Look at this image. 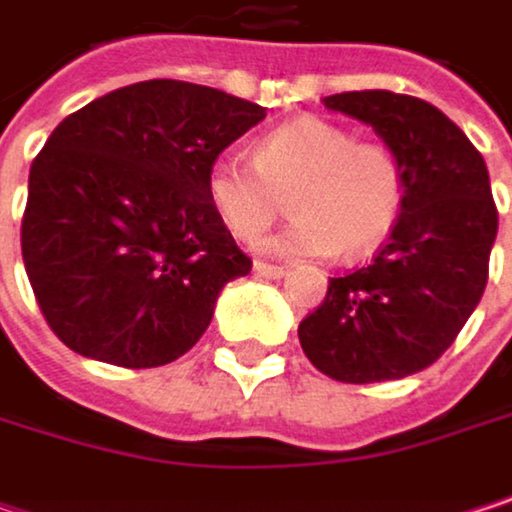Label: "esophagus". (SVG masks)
Wrapping results in <instances>:
<instances>
[{"label": "esophagus", "instance_id": "34e87169", "mask_svg": "<svg viewBox=\"0 0 512 512\" xmlns=\"http://www.w3.org/2000/svg\"><path fill=\"white\" fill-rule=\"evenodd\" d=\"M255 272L257 275H263V278H281L287 269L284 266H278V263H266V260H255Z\"/></svg>", "mask_w": 512, "mask_h": 512}]
</instances>
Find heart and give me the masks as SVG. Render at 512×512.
<instances>
[{
	"label": "heart",
	"instance_id": "heart-1",
	"mask_svg": "<svg viewBox=\"0 0 512 512\" xmlns=\"http://www.w3.org/2000/svg\"><path fill=\"white\" fill-rule=\"evenodd\" d=\"M290 193L296 213L260 249L272 255H370L397 228L409 174L385 142H356V133L305 115L255 142V156H219L207 171V201L237 240L255 243Z\"/></svg>",
	"mask_w": 512,
	"mask_h": 512
}]
</instances>
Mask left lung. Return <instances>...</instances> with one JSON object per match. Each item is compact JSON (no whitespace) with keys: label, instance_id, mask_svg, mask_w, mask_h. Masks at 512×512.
Returning <instances> with one entry per match:
<instances>
[{"label":"left lung","instance_id":"obj_1","mask_svg":"<svg viewBox=\"0 0 512 512\" xmlns=\"http://www.w3.org/2000/svg\"><path fill=\"white\" fill-rule=\"evenodd\" d=\"M329 109L370 124L406 162L409 195L388 243L329 278L299 323L308 361L338 382H385L430 367L477 308L498 234L489 171L460 127L427 100L344 91Z\"/></svg>","mask_w":512,"mask_h":512}]
</instances>
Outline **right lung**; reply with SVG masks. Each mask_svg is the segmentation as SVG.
<instances>
[{"label":"right lung","instance_id":"right-lung-1","mask_svg":"<svg viewBox=\"0 0 512 512\" xmlns=\"http://www.w3.org/2000/svg\"><path fill=\"white\" fill-rule=\"evenodd\" d=\"M266 109L148 79L67 115L35 156L20 246L55 338L118 367L189 353L219 290L252 272L207 201L213 159Z\"/></svg>","mask_w":512,"mask_h":512}]
</instances>
